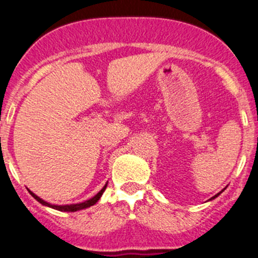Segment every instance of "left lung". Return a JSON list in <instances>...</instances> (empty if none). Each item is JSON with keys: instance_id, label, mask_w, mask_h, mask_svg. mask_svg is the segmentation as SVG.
<instances>
[{"instance_id": "8db88e82", "label": "left lung", "mask_w": 258, "mask_h": 258, "mask_svg": "<svg viewBox=\"0 0 258 258\" xmlns=\"http://www.w3.org/2000/svg\"><path fill=\"white\" fill-rule=\"evenodd\" d=\"M221 192H222V191H221ZM221 192H220V194H221ZM220 194H217V195H215V196H213V197H212V199H216V197H217V196H218V195H220ZM212 199H211V200H212Z\"/></svg>"}]
</instances>
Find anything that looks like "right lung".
<instances>
[{
    "label": "right lung",
    "mask_w": 258,
    "mask_h": 258,
    "mask_svg": "<svg viewBox=\"0 0 258 258\" xmlns=\"http://www.w3.org/2000/svg\"><path fill=\"white\" fill-rule=\"evenodd\" d=\"M106 186H107V184H106ZM106 186L103 187V188L101 189V191L98 192V194L96 195L95 197H92V199L88 200V201H85V202H82V204H76V205H66V206H56V205H51V204H48V202H46V201H43V200H41L40 197L36 196V195L32 194V192H31V191H30V194L32 195V196L35 197V199L37 200V201L40 202V204L45 205V206L52 207V209L58 210V211H71V212H75V211H79V210H82V209H87V207H90V206H92V205H95L96 202H97L98 200H100V197L102 196L103 191H105V189H106Z\"/></svg>",
    "instance_id": "right-lung-1"
}]
</instances>
